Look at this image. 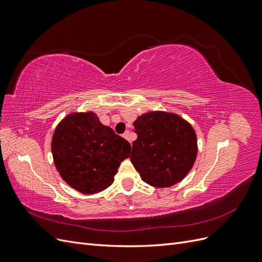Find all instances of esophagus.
I'll use <instances>...</instances> for the list:
<instances>
[{"label":"esophagus","mask_w":262,"mask_h":262,"mask_svg":"<svg viewBox=\"0 0 262 262\" xmlns=\"http://www.w3.org/2000/svg\"><path fill=\"white\" fill-rule=\"evenodd\" d=\"M122 137H123L125 140L130 141V140H129V139H130V133H129V131H125V132L122 134Z\"/></svg>","instance_id":"obj_1"}]
</instances>
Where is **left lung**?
<instances>
[{"mask_svg":"<svg viewBox=\"0 0 262 262\" xmlns=\"http://www.w3.org/2000/svg\"><path fill=\"white\" fill-rule=\"evenodd\" d=\"M133 125L138 139L132 144L130 160L142 180L166 188L188 175L198 154L191 124L177 114L156 110L139 116Z\"/></svg>","mask_w":262,"mask_h":262,"instance_id":"8db88e82","label":"left lung"}]
</instances>
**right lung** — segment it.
<instances>
[{"mask_svg": "<svg viewBox=\"0 0 262 262\" xmlns=\"http://www.w3.org/2000/svg\"><path fill=\"white\" fill-rule=\"evenodd\" d=\"M131 145L104 125L93 112L71 113L57 125L51 141L55 168L67 184L84 194L113 185Z\"/></svg>", "mask_w": 262, "mask_h": 262, "instance_id": "obj_1", "label": "right lung"}]
</instances>
